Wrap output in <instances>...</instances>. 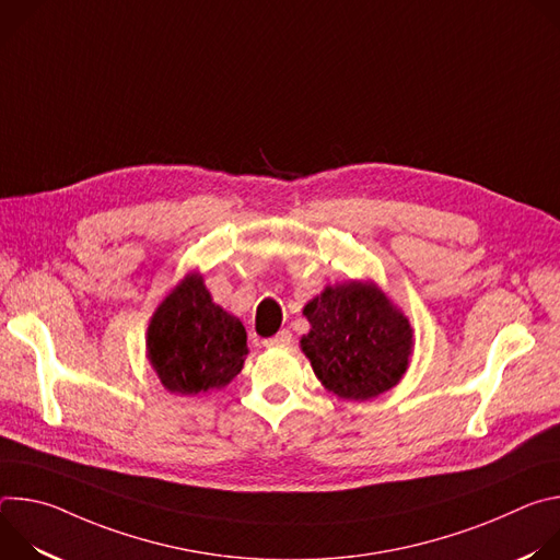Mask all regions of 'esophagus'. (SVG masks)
Returning <instances> with one entry per match:
<instances>
[{
  "instance_id": "34e87169",
  "label": "esophagus",
  "mask_w": 560,
  "mask_h": 560,
  "mask_svg": "<svg viewBox=\"0 0 560 560\" xmlns=\"http://www.w3.org/2000/svg\"><path fill=\"white\" fill-rule=\"evenodd\" d=\"M290 343H292V335L288 330H281L279 335L264 341L266 348H283V346H290Z\"/></svg>"
}]
</instances>
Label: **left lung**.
I'll return each instance as SVG.
<instances>
[{
  "mask_svg": "<svg viewBox=\"0 0 560 560\" xmlns=\"http://www.w3.org/2000/svg\"><path fill=\"white\" fill-rule=\"evenodd\" d=\"M303 316L310 332L299 341L301 352L335 396L368 401L408 372L415 352L410 318L374 281L326 285L303 305Z\"/></svg>",
  "mask_w": 560,
  "mask_h": 560,
  "instance_id": "8db88e82",
  "label": "left lung"
}]
</instances>
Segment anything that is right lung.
Segmentation results:
<instances>
[{
    "mask_svg": "<svg viewBox=\"0 0 560 560\" xmlns=\"http://www.w3.org/2000/svg\"><path fill=\"white\" fill-rule=\"evenodd\" d=\"M244 324L217 305L203 275L188 272L156 305L145 330V359L171 394L225 387L244 368Z\"/></svg>",
    "mask_w": 560,
    "mask_h": 560,
    "instance_id": "right-lung-1",
    "label": "right lung"
}]
</instances>
